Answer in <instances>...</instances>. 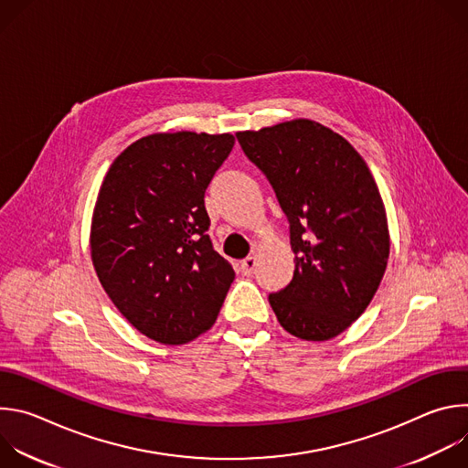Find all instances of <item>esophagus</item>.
<instances>
[{
	"label": "esophagus",
	"mask_w": 468,
	"mask_h": 468,
	"mask_svg": "<svg viewBox=\"0 0 468 468\" xmlns=\"http://www.w3.org/2000/svg\"><path fill=\"white\" fill-rule=\"evenodd\" d=\"M255 266H257V257H246L244 261H240V264H239V269H240V272L244 274V276H251L253 274V271H255Z\"/></svg>",
	"instance_id": "obj_1"
}]
</instances>
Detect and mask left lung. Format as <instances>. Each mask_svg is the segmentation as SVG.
<instances>
[{
	"label": "left lung",
	"instance_id": "obj_1",
	"mask_svg": "<svg viewBox=\"0 0 468 468\" xmlns=\"http://www.w3.org/2000/svg\"><path fill=\"white\" fill-rule=\"evenodd\" d=\"M289 220L294 274L269 294L280 324L305 341L337 337L385 274L388 229L378 185L354 146L311 120L237 133Z\"/></svg>",
	"mask_w": 468,
	"mask_h": 468
}]
</instances>
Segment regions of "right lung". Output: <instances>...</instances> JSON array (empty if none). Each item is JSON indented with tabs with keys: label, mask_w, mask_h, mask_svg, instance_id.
Wrapping results in <instances>:
<instances>
[{
	"label": "right lung",
	"mask_w": 468,
	"mask_h": 468,
	"mask_svg": "<svg viewBox=\"0 0 468 468\" xmlns=\"http://www.w3.org/2000/svg\"><path fill=\"white\" fill-rule=\"evenodd\" d=\"M233 135L155 133L125 148L98 194L90 229L96 274L143 335L185 345L207 331L235 280L213 248L206 190Z\"/></svg>",
	"instance_id": "add662e5"
}]
</instances>
